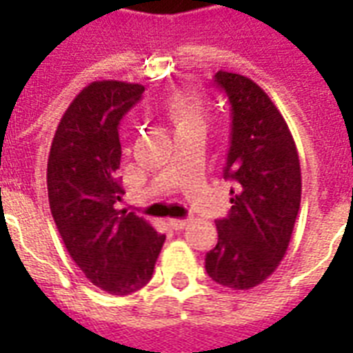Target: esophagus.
Segmentation results:
<instances>
[{
  "label": "esophagus",
  "instance_id": "obj_1",
  "mask_svg": "<svg viewBox=\"0 0 353 353\" xmlns=\"http://www.w3.org/2000/svg\"><path fill=\"white\" fill-rule=\"evenodd\" d=\"M168 223H170V227L174 231H183L185 227L190 225V220H176V218H174V220H170Z\"/></svg>",
  "mask_w": 353,
  "mask_h": 353
}]
</instances>
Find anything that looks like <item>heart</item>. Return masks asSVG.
Instances as JSON below:
<instances>
[{
	"label": "heart",
	"mask_w": 353,
	"mask_h": 353,
	"mask_svg": "<svg viewBox=\"0 0 353 353\" xmlns=\"http://www.w3.org/2000/svg\"><path fill=\"white\" fill-rule=\"evenodd\" d=\"M166 117L176 128V132L187 130V128L201 126L207 124V104L199 93L194 91H176L172 93L165 102Z\"/></svg>",
	"instance_id": "b5f03b06"
}]
</instances>
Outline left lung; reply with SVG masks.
I'll list each match as a JSON object with an SVG mask.
<instances>
[{
	"mask_svg": "<svg viewBox=\"0 0 353 353\" xmlns=\"http://www.w3.org/2000/svg\"><path fill=\"white\" fill-rule=\"evenodd\" d=\"M231 102V148L223 170L231 212L216 221L218 243L205 256L214 282L251 290L279 268L301 209L302 177L295 141L282 113L251 79L218 71Z\"/></svg>",
	"mask_w": 353,
	"mask_h": 353,
	"instance_id": "left-lung-1",
	"label": "left lung"
}]
</instances>
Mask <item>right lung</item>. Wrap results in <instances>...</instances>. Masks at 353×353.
I'll return each instance as SVG.
<instances>
[{"label":"right lung","mask_w":353,"mask_h":353,"mask_svg":"<svg viewBox=\"0 0 353 353\" xmlns=\"http://www.w3.org/2000/svg\"><path fill=\"white\" fill-rule=\"evenodd\" d=\"M144 85L97 80L63 113L47 159V194L69 256L85 279L112 295L146 285L165 234L117 209L122 190L119 122L141 101Z\"/></svg>","instance_id":"add662e5"}]
</instances>
